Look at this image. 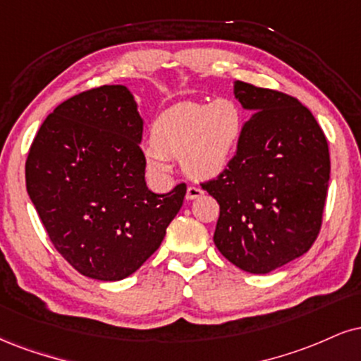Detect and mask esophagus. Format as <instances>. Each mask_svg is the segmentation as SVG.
<instances>
[{
  "label": "esophagus",
  "mask_w": 361,
  "mask_h": 361,
  "mask_svg": "<svg viewBox=\"0 0 361 361\" xmlns=\"http://www.w3.org/2000/svg\"><path fill=\"white\" fill-rule=\"evenodd\" d=\"M203 195V190L200 188V186H188V188H186V200H195V198H198V197H202Z\"/></svg>",
  "instance_id": "obj_1"
}]
</instances>
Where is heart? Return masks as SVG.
I'll return each mask as SVG.
<instances>
[{
  "mask_svg": "<svg viewBox=\"0 0 361 361\" xmlns=\"http://www.w3.org/2000/svg\"><path fill=\"white\" fill-rule=\"evenodd\" d=\"M242 128L244 114L232 99L178 104L151 128L153 145L145 149L147 169L166 178L168 158H181V166L192 178H214L232 163Z\"/></svg>",
  "mask_w": 361,
  "mask_h": 361,
  "instance_id": "obj_1",
  "label": "heart"
}]
</instances>
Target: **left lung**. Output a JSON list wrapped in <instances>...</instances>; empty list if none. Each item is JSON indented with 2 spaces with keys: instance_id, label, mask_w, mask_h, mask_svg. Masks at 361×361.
I'll return each mask as SVG.
<instances>
[{
  "instance_id": "obj_1",
  "label": "left lung",
  "mask_w": 361,
  "mask_h": 361,
  "mask_svg": "<svg viewBox=\"0 0 361 361\" xmlns=\"http://www.w3.org/2000/svg\"><path fill=\"white\" fill-rule=\"evenodd\" d=\"M254 112L227 169L202 183L220 205L216 249L250 274H267L311 249L323 224L329 149L314 116L296 97L235 82Z\"/></svg>"
}]
</instances>
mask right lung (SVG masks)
Returning <instances> with one entry per match:
<instances>
[{
    "label": "right lung",
    "mask_w": 361,
    "mask_h": 361,
    "mask_svg": "<svg viewBox=\"0 0 361 361\" xmlns=\"http://www.w3.org/2000/svg\"><path fill=\"white\" fill-rule=\"evenodd\" d=\"M142 119L124 85L55 107L30 146L25 176L50 242L80 274L121 281L161 245L186 195L147 190Z\"/></svg>",
    "instance_id": "1"
}]
</instances>
